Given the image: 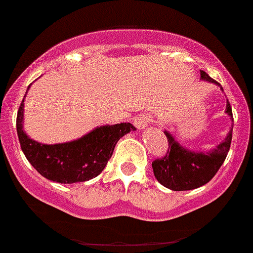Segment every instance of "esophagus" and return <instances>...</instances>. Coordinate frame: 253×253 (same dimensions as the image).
Masks as SVG:
<instances>
[{"label": "esophagus", "mask_w": 253, "mask_h": 253, "mask_svg": "<svg viewBox=\"0 0 253 253\" xmlns=\"http://www.w3.org/2000/svg\"><path fill=\"white\" fill-rule=\"evenodd\" d=\"M152 122H153V120H152L151 116L147 115V114H140V115H138L137 118H135V120H134V125H135L138 129H146Z\"/></svg>", "instance_id": "esophagus-1"}]
</instances>
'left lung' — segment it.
<instances>
[{"mask_svg": "<svg viewBox=\"0 0 253 253\" xmlns=\"http://www.w3.org/2000/svg\"><path fill=\"white\" fill-rule=\"evenodd\" d=\"M200 78L219 84L204 71H200ZM225 113L233 120L229 101H227ZM165 134L169 140V151L165 157L154 160L152 162V167L154 177L157 178L158 182L173 191L194 190L208 184L220 169L231 148L232 129L225 139L218 144L216 148L209 152L189 151L181 146L169 131L165 130Z\"/></svg>", "mask_w": 253, "mask_h": 253, "instance_id": "1", "label": "left lung"}]
</instances>
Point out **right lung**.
<instances>
[{
  "mask_svg": "<svg viewBox=\"0 0 253 253\" xmlns=\"http://www.w3.org/2000/svg\"><path fill=\"white\" fill-rule=\"evenodd\" d=\"M22 123L24 100L16 118L17 135L22 152L40 175L59 184L84 182L99 176L113 156L118 140L129 131L135 130L130 123L102 125L77 140L43 144L26 135Z\"/></svg>",
  "mask_w": 253,
  "mask_h": 253,
  "instance_id": "add662e5",
  "label": "right lung"
}]
</instances>
